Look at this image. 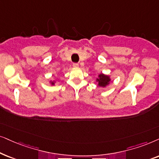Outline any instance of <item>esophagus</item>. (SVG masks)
<instances>
[{
	"label": "esophagus",
	"mask_w": 159,
	"mask_h": 159,
	"mask_svg": "<svg viewBox=\"0 0 159 159\" xmlns=\"http://www.w3.org/2000/svg\"><path fill=\"white\" fill-rule=\"evenodd\" d=\"M73 67H75V68H77V67H78V66H79V65H78V63H73Z\"/></svg>",
	"instance_id": "obj_1"
}]
</instances>
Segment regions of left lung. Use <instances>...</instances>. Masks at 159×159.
<instances>
[{
    "instance_id": "obj_1",
    "label": "left lung",
    "mask_w": 159,
    "mask_h": 159,
    "mask_svg": "<svg viewBox=\"0 0 159 159\" xmlns=\"http://www.w3.org/2000/svg\"><path fill=\"white\" fill-rule=\"evenodd\" d=\"M111 76L108 75H105L104 73H99L96 78V82L97 83V86L99 87L105 88L107 85L111 84Z\"/></svg>"
}]
</instances>
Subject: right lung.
<instances>
[{"label": "right lung", "instance_id": "right-lung-1", "mask_svg": "<svg viewBox=\"0 0 159 159\" xmlns=\"http://www.w3.org/2000/svg\"><path fill=\"white\" fill-rule=\"evenodd\" d=\"M56 82H57L56 81H50L49 83H50L51 85L54 86V85H55V84H56Z\"/></svg>", "mask_w": 159, "mask_h": 159}]
</instances>
